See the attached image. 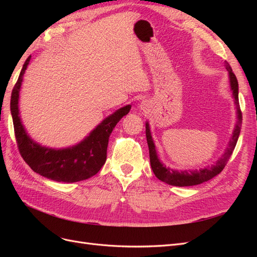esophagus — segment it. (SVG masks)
<instances>
[{"label":"esophagus","instance_id":"esophagus-1","mask_svg":"<svg viewBox=\"0 0 257 257\" xmlns=\"http://www.w3.org/2000/svg\"><path fill=\"white\" fill-rule=\"evenodd\" d=\"M148 107H149V103H148L147 100H143V102L139 104V109L142 110H147Z\"/></svg>","mask_w":257,"mask_h":257}]
</instances>
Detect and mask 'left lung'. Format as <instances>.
<instances>
[{
    "label": "left lung",
    "instance_id": "1",
    "mask_svg": "<svg viewBox=\"0 0 257 257\" xmlns=\"http://www.w3.org/2000/svg\"><path fill=\"white\" fill-rule=\"evenodd\" d=\"M225 67H226L228 72V78H229V84H230V90L232 93V97L235 99V105H236V110H237V121L235 124L234 131H232V135L229 139L227 148L225 149L222 157L217 160L213 165L207 166L204 168H200L199 170H178L173 169L170 167H166V165L163 164L161 160L158 157L157 149H155V145L153 143L151 131L149 122H146V137H147V143L148 147H149V154H150V164L151 168L153 170L154 175L157 176L158 179L161 181L165 182L169 185H175V186H191V185H197L203 182L209 181L210 179L214 178L216 175H219L222 170L224 169L225 165L227 164V161L229 160L230 155L234 151L237 141L239 138L240 134V128H241V123H242V113L240 110L239 106V98H238V81L235 74L232 73L230 65L225 61Z\"/></svg>",
    "mask_w": 257,
    "mask_h": 257
}]
</instances>
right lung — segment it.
<instances>
[{
	"mask_svg": "<svg viewBox=\"0 0 257 257\" xmlns=\"http://www.w3.org/2000/svg\"><path fill=\"white\" fill-rule=\"evenodd\" d=\"M30 60L31 56L23 64L11 98L14 130L21 157L36 174L53 181L72 183L96 175L106 162L111 132L116 123L130 112L131 105L121 107L108 115L78 144L58 149L42 146L28 134L19 111L20 89Z\"/></svg>",
	"mask_w": 257,
	"mask_h": 257,
	"instance_id": "add662e5",
	"label": "right lung"
}]
</instances>
